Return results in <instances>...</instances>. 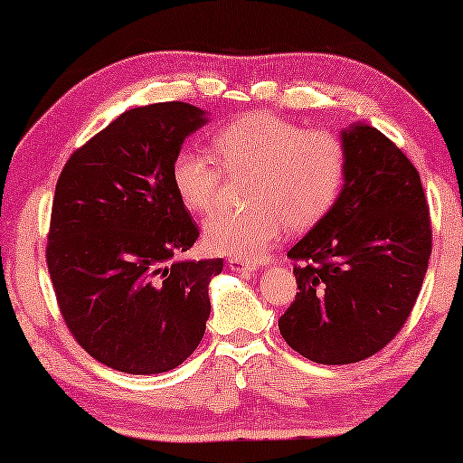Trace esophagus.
<instances>
[{
    "instance_id": "1",
    "label": "esophagus",
    "mask_w": 463,
    "mask_h": 463,
    "mask_svg": "<svg viewBox=\"0 0 463 463\" xmlns=\"http://www.w3.org/2000/svg\"><path fill=\"white\" fill-rule=\"evenodd\" d=\"M227 265H230L233 271H255L257 269L255 263H249V261H244V259H236V257H230Z\"/></svg>"
}]
</instances>
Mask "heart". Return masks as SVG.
Segmentation results:
<instances>
[{
    "mask_svg": "<svg viewBox=\"0 0 463 463\" xmlns=\"http://www.w3.org/2000/svg\"><path fill=\"white\" fill-rule=\"evenodd\" d=\"M211 156L181 149L170 176L183 206L206 214L217 206L225 176L252 173L249 208L217 213L206 221L204 240L213 252L236 259L261 257L293 232L314 227L331 213L345 181V145L331 130L309 128L276 116L246 113L219 128L208 141Z\"/></svg>",
    "mask_w": 463,
    "mask_h": 463,
    "instance_id": "b5f03b06",
    "label": "heart"
}]
</instances>
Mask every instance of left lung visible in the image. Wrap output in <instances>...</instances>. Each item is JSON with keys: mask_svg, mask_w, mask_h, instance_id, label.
I'll list each match as a JSON object with an SVG mask.
<instances>
[{"mask_svg": "<svg viewBox=\"0 0 463 463\" xmlns=\"http://www.w3.org/2000/svg\"><path fill=\"white\" fill-rule=\"evenodd\" d=\"M345 183L331 213L288 257L295 301L278 328L314 363L350 364L383 350L411 316L432 252L423 187L409 157L377 128L341 132Z\"/></svg>", "mask_w": 463, "mask_h": 463, "instance_id": "8db88e82", "label": "left lung"}]
</instances>
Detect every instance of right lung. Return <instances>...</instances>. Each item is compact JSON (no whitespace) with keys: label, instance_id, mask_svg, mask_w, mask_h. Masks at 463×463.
<instances>
[{"label":"right lung","instance_id":"add662e5","mask_svg":"<svg viewBox=\"0 0 463 463\" xmlns=\"http://www.w3.org/2000/svg\"><path fill=\"white\" fill-rule=\"evenodd\" d=\"M204 116L179 100L124 111L56 181L46 246L56 303L73 339L116 371L166 373L204 337L223 259L175 261L200 232L170 176Z\"/></svg>","mask_w":463,"mask_h":463}]
</instances>
